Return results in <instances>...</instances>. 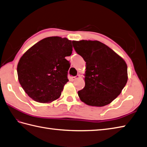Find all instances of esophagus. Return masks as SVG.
<instances>
[{
	"label": "esophagus",
	"instance_id": "obj_1",
	"mask_svg": "<svg viewBox=\"0 0 147 147\" xmlns=\"http://www.w3.org/2000/svg\"><path fill=\"white\" fill-rule=\"evenodd\" d=\"M80 78V76L78 75V76H72V77L71 78V79L72 81H74L75 80H76V79H78V78Z\"/></svg>",
	"mask_w": 147,
	"mask_h": 147
}]
</instances>
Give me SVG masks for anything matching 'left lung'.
<instances>
[{
    "label": "left lung",
    "mask_w": 147,
    "mask_h": 147,
    "mask_svg": "<svg viewBox=\"0 0 147 147\" xmlns=\"http://www.w3.org/2000/svg\"><path fill=\"white\" fill-rule=\"evenodd\" d=\"M72 42L76 52L86 62L85 86L78 92L80 100L95 107L109 104L119 95L127 82L126 62L99 41Z\"/></svg>",
    "instance_id": "8db88e82"
}]
</instances>
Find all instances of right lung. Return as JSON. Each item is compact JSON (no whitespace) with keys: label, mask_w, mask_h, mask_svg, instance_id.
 I'll return each mask as SVG.
<instances>
[{"label":"right lung","mask_w":147,"mask_h":147,"mask_svg":"<svg viewBox=\"0 0 147 147\" xmlns=\"http://www.w3.org/2000/svg\"><path fill=\"white\" fill-rule=\"evenodd\" d=\"M73 51L71 40L59 36L43 38L30 48L17 67L22 88L33 100L49 103L60 97L66 84Z\"/></svg>","instance_id":"add662e5"}]
</instances>
